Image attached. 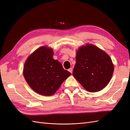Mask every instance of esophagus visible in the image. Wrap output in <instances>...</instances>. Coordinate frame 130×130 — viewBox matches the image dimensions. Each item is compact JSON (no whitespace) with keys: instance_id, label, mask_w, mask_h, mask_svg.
Instances as JSON below:
<instances>
[{"instance_id":"1","label":"esophagus","mask_w":130,"mask_h":130,"mask_svg":"<svg viewBox=\"0 0 130 130\" xmlns=\"http://www.w3.org/2000/svg\"><path fill=\"white\" fill-rule=\"evenodd\" d=\"M68 71H69L70 73L72 74V73H73V69H72V68H70V69H69Z\"/></svg>"}]
</instances>
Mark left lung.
<instances>
[{
    "instance_id": "1",
    "label": "left lung",
    "mask_w": 130,
    "mask_h": 130,
    "mask_svg": "<svg viewBox=\"0 0 130 130\" xmlns=\"http://www.w3.org/2000/svg\"><path fill=\"white\" fill-rule=\"evenodd\" d=\"M113 71L111 58L103 50L89 44L78 49L73 74L87 91L96 92L105 88Z\"/></svg>"
}]
</instances>
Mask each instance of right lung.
Instances as JSON below:
<instances>
[{"mask_svg":"<svg viewBox=\"0 0 130 130\" xmlns=\"http://www.w3.org/2000/svg\"><path fill=\"white\" fill-rule=\"evenodd\" d=\"M53 54V49L42 46L27 58L24 64L23 75L26 81L41 95H53L71 74L54 60Z\"/></svg>","mask_w":130,"mask_h":130,"instance_id":"add662e5","label":"right lung"}]
</instances>
